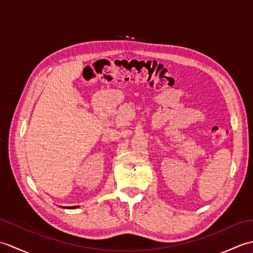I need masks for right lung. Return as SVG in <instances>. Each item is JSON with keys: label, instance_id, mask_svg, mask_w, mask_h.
<instances>
[{"label": "right lung", "instance_id": "right-lung-1", "mask_svg": "<svg viewBox=\"0 0 253 253\" xmlns=\"http://www.w3.org/2000/svg\"><path fill=\"white\" fill-rule=\"evenodd\" d=\"M75 208H77V207H71V208H67V209H75Z\"/></svg>", "mask_w": 253, "mask_h": 253}]
</instances>
